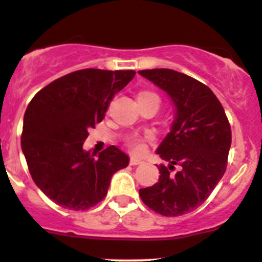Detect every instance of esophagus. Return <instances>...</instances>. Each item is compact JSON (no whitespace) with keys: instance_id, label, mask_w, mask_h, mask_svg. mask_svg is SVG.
Here are the masks:
<instances>
[{"instance_id":"obj_1","label":"esophagus","mask_w":262,"mask_h":262,"mask_svg":"<svg viewBox=\"0 0 262 262\" xmlns=\"http://www.w3.org/2000/svg\"><path fill=\"white\" fill-rule=\"evenodd\" d=\"M142 160L139 159V158H135V157H131L130 158V164L131 165H137V164H141Z\"/></svg>"}]
</instances>
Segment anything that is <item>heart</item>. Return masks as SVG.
<instances>
[{"instance_id": "heart-1", "label": "heart", "mask_w": 262, "mask_h": 262, "mask_svg": "<svg viewBox=\"0 0 262 262\" xmlns=\"http://www.w3.org/2000/svg\"><path fill=\"white\" fill-rule=\"evenodd\" d=\"M140 100H155L158 104H159V102H160L158 94H155V93H152V92H141L140 93L139 102ZM150 139H151V137H150L149 135H146V136L131 135V136H128L127 140H126V144H127V146L130 147L131 151L136 152V154H140V152H142L145 150V142L149 141Z\"/></svg>"}]
</instances>
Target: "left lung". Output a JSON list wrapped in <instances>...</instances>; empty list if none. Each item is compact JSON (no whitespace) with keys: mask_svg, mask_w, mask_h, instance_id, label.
Here are the masks:
<instances>
[{"mask_svg":"<svg viewBox=\"0 0 262 262\" xmlns=\"http://www.w3.org/2000/svg\"><path fill=\"white\" fill-rule=\"evenodd\" d=\"M139 74L167 92L176 107L172 130L157 150L169 165H158V183L141 188L139 195L160 215H183L210 196L227 169L229 121L215 94L199 80L169 69Z\"/></svg>","mask_w":262,"mask_h":262,"instance_id":"obj_1","label":"left lung"}]
</instances>
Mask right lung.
<instances>
[{
  "instance_id": "obj_1",
  "label": "right lung",
  "mask_w": 262,
  "mask_h": 262,
  "mask_svg": "<svg viewBox=\"0 0 262 262\" xmlns=\"http://www.w3.org/2000/svg\"><path fill=\"white\" fill-rule=\"evenodd\" d=\"M135 74L79 70L44 86L28 104L23 152L35 185L57 205L76 211L93 208L105 198L112 176L128 165L127 155L115 145L95 157L82 144Z\"/></svg>"
}]
</instances>
